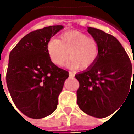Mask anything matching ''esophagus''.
<instances>
[{
	"mask_svg": "<svg viewBox=\"0 0 134 134\" xmlns=\"http://www.w3.org/2000/svg\"><path fill=\"white\" fill-rule=\"evenodd\" d=\"M69 77H75V73H74V72H72V71H69Z\"/></svg>",
	"mask_w": 134,
	"mask_h": 134,
	"instance_id": "obj_1",
	"label": "esophagus"
}]
</instances>
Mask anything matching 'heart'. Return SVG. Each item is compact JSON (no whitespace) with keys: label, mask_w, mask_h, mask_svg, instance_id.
Wrapping results in <instances>:
<instances>
[{"label":"heart","mask_w":134,"mask_h":134,"mask_svg":"<svg viewBox=\"0 0 134 134\" xmlns=\"http://www.w3.org/2000/svg\"><path fill=\"white\" fill-rule=\"evenodd\" d=\"M47 51L52 63L62 65L69 57L66 66L70 69H87L95 63L98 56V46L95 39L77 30L63 34L59 39H51Z\"/></svg>","instance_id":"b5f03b06"}]
</instances>
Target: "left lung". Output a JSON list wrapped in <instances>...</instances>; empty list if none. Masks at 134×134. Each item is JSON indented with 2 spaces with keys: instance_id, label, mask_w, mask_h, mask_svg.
Listing matches in <instances>:
<instances>
[{
  "instance_id": "left-lung-1",
  "label": "left lung",
  "mask_w": 134,
  "mask_h": 134,
  "mask_svg": "<svg viewBox=\"0 0 134 134\" xmlns=\"http://www.w3.org/2000/svg\"><path fill=\"white\" fill-rule=\"evenodd\" d=\"M87 31L98 44V56L92 66L75 75L80 83L77 103L86 114L104 118L117 110L129 95L134 71L130 90L132 65L121 43L103 30L88 27Z\"/></svg>"
}]
</instances>
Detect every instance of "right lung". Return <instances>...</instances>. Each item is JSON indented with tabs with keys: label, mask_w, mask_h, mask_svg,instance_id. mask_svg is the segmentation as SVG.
Masks as SVG:
<instances>
[{
	"label": "right lung",
	"mask_w": 134,
	"mask_h": 134,
	"mask_svg": "<svg viewBox=\"0 0 134 134\" xmlns=\"http://www.w3.org/2000/svg\"><path fill=\"white\" fill-rule=\"evenodd\" d=\"M64 28L49 26L27 34L11 51L7 84L16 107L25 116L42 119L57 109L69 72L51 62L47 51L51 38Z\"/></svg>",
	"instance_id": "add662e5"
}]
</instances>
